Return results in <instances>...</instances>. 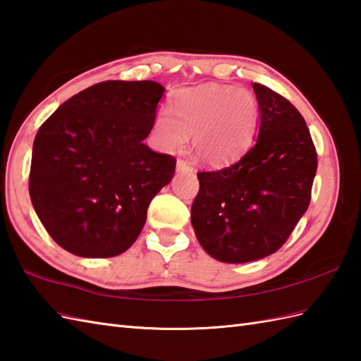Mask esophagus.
<instances>
[{
    "label": "esophagus",
    "instance_id": "1",
    "mask_svg": "<svg viewBox=\"0 0 361 361\" xmlns=\"http://www.w3.org/2000/svg\"><path fill=\"white\" fill-rule=\"evenodd\" d=\"M177 171H178V172H186V173H189V172L194 171V167H192L190 163L186 161V160H178V161H177Z\"/></svg>",
    "mask_w": 361,
    "mask_h": 361
}]
</instances>
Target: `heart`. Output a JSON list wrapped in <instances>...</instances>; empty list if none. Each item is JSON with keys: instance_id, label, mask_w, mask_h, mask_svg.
<instances>
[{"instance_id": "heart-1", "label": "heart", "mask_w": 361, "mask_h": 361, "mask_svg": "<svg viewBox=\"0 0 361 361\" xmlns=\"http://www.w3.org/2000/svg\"><path fill=\"white\" fill-rule=\"evenodd\" d=\"M173 114L163 109L155 130L160 145L178 150L192 135L198 160L221 164L235 158L252 140L258 121V103L243 87L206 85L180 90L172 103Z\"/></svg>"}]
</instances>
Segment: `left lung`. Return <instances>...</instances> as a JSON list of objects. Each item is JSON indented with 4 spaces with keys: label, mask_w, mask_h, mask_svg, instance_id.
<instances>
[{
    "label": "left lung",
    "mask_w": 361,
    "mask_h": 361,
    "mask_svg": "<svg viewBox=\"0 0 361 361\" xmlns=\"http://www.w3.org/2000/svg\"><path fill=\"white\" fill-rule=\"evenodd\" d=\"M258 138L240 160L198 172L190 221L206 252L247 263L276 252L311 203L317 150L306 121L286 98L254 82Z\"/></svg>",
    "instance_id": "1"
}]
</instances>
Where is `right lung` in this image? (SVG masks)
Wrapping results in <instances>:
<instances>
[{"instance_id": "obj_1", "label": "right lung", "mask_w": 361, "mask_h": 361, "mask_svg": "<svg viewBox=\"0 0 361 361\" xmlns=\"http://www.w3.org/2000/svg\"><path fill=\"white\" fill-rule=\"evenodd\" d=\"M163 94L155 81H103L41 124L29 194L49 235L71 254H123L138 238L150 201L171 183L177 160L142 142Z\"/></svg>"}]
</instances>
